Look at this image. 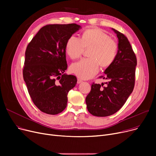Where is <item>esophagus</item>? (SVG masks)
Listing matches in <instances>:
<instances>
[{"instance_id":"esophagus-1","label":"esophagus","mask_w":156,"mask_h":156,"mask_svg":"<svg viewBox=\"0 0 156 156\" xmlns=\"http://www.w3.org/2000/svg\"><path fill=\"white\" fill-rule=\"evenodd\" d=\"M82 82H83L82 80L80 79V78H78V80H77V83H78V84H80V83H82Z\"/></svg>"}]
</instances>
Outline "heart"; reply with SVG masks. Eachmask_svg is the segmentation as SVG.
<instances>
[{
  "label": "heart",
  "mask_w": 156,
  "mask_h": 156,
  "mask_svg": "<svg viewBox=\"0 0 156 156\" xmlns=\"http://www.w3.org/2000/svg\"><path fill=\"white\" fill-rule=\"evenodd\" d=\"M88 51L90 59H83L71 66L72 73L82 79H88L99 71V64L107 67L113 62L116 55L118 45L114 40L102 30L92 28L86 30L81 38L71 36L66 45V51L72 59H76L84 48Z\"/></svg>",
  "instance_id": "obj_1"
}]
</instances>
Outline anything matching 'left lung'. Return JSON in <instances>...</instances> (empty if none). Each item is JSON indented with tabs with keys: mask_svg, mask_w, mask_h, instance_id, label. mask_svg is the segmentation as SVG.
Segmentation results:
<instances>
[{
	"mask_svg": "<svg viewBox=\"0 0 156 156\" xmlns=\"http://www.w3.org/2000/svg\"><path fill=\"white\" fill-rule=\"evenodd\" d=\"M118 39V52L113 62L105 69L104 79L108 82L91 87L86 97L88 112L95 116H111L119 111L132 93L135 85L136 58L128 38L111 28Z\"/></svg>",
	"mask_w": 156,
	"mask_h": 156,
	"instance_id": "obj_1",
	"label": "left lung"
}]
</instances>
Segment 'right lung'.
<instances>
[{
  "label": "right lung",
  "mask_w": 156,
  "mask_h": 156,
  "mask_svg": "<svg viewBox=\"0 0 156 156\" xmlns=\"http://www.w3.org/2000/svg\"><path fill=\"white\" fill-rule=\"evenodd\" d=\"M80 28L75 23L48 24L27 46L23 78L33 102L43 112L55 115L66 108L68 94L77 79L64 73L68 68L66 45Z\"/></svg>",
  "instance_id": "1"
}]
</instances>
